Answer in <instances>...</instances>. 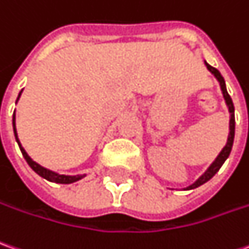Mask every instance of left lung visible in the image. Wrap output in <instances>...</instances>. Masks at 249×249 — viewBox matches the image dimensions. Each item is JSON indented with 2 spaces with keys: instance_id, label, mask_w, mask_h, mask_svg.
<instances>
[{
  "instance_id": "8db88e82",
  "label": "left lung",
  "mask_w": 249,
  "mask_h": 249,
  "mask_svg": "<svg viewBox=\"0 0 249 249\" xmlns=\"http://www.w3.org/2000/svg\"><path fill=\"white\" fill-rule=\"evenodd\" d=\"M206 64V67H208V70L215 76V79L220 82V88H221V91H222V95H224V100L227 102V107L229 109V113H231V120H229V135H228V142L225 144V147L222 148V151L218 154V156L215 158V160L210 164V167L205 171V173L199 177V178L190 185L189 187H186L185 190H191V189H196L198 186L203 185L205 182H208L209 179H212L213 177L215 175V173L221 168V166L224 164V161L227 160L228 156L231 154V151H232V145H233V139H234V107H233V102H232V98H231V95L228 94L227 91V86H225V81H224V78L222 75L220 74V71L214 69V67H212L210 64Z\"/></svg>"
}]
</instances>
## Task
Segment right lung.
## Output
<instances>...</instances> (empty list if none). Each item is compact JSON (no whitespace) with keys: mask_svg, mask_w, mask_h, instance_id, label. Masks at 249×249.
<instances>
[{"mask_svg":"<svg viewBox=\"0 0 249 249\" xmlns=\"http://www.w3.org/2000/svg\"><path fill=\"white\" fill-rule=\"evenodd\" d=\"M20 95H21V91H20V94L17 97V101L20 98ZM13 132H15V137H16V142L18 144V147L21 149V154L24 156V159L27 160V163L29 164V167L34 170L35 173L39 174L41 178L47 179V180H50V182H55V183H63V185H69V183H74L76 180H79V179H82L83 177H86L85 174L83 175H62V174L58 173H53L51 170H48V168H44V167H41L40 164H37L36 161H34L31 158H29V155L25 152V149L22 148L21 142L18 140V136H17V130H16V117H15V113H13Z\"/></svg>","mask_w":249,"mask_h":249,"instance_id":"add662e5","label":"right lung"}]
</instances>
